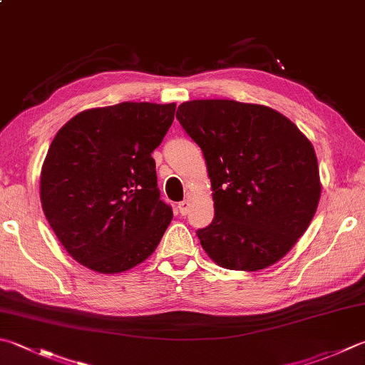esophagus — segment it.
I'll use <instances>...</instances> for the list:
<instances>
[{
	"mask_svg": "<svg viewBox=\"0 0 365 365\" xmlns=\"http://www.w3.org/2000/svg\"><path fill=\"white\" fill-rule=\"evenodd\" d=\"M178 210H180L181 216H185V215H187V212L190 211V202H189V200L180 202V203H178Z\"/></svg>",
	"mask_w": 365,
	"mask_h": 365,
	"instance_id": "1",
	"label": "esophagus"
}]
</instances>
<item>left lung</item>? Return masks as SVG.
Listing matches in <instances>:
<instances>
[{"label":"left lung","mask_w":365,"mask_h":365,"mask_svg":"<svg viewBox=\"0 0 365 365\" xmlns=\"http://www.w3.org/2000/svg\"><path fill=\"white\" fill-rule=\"evenodd\" d=\"M180 120L200 146L215 219L197 237L229 270L278 262L304 235L318 208V159L307 136L274 109L233 100H192Z\"/></svg>","instance_id":"8db88e82"}]
</instances>
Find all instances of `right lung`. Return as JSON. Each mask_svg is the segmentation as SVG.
Masks as SVG:
<instances>
[{"label":"right lung","instance_id":"1","mask_svg":"<svg viewBox=\"0 0 365 365\" xmlns=\"http://www.w3.org/2000/svg\"><path fill=\"white\" fill-rule=\"evenodd\" d=\"M175 109V103L123 101L76 114L55 135L41 170V203L81 265L120 273L160 243L173 211L160 200L150 154Z\"/></svg>","mask_w":365,"mask_h":365}]
</instances>
